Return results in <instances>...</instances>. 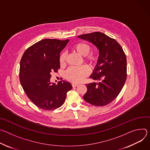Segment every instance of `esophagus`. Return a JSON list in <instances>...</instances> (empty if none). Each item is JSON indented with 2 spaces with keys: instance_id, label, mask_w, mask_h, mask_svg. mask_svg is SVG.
I'll return each mask as SVG.
<instances>
[{
  "instance_id": "34e87169",
  "label": "esophagus",
  "mask_w": 150,
  "mask_h": 150,
  "mask_svg": "<svg viewBox=\"0 0 150 150\" xmlns=\"http://www.w3.org/2000/svg\"><path fill=\"white\" fill-rule=\"evenodd\" d=\"M79 86L78 83H72V86L73 87H77Z\"/></svg>"
}]
</instances>
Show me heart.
Segmentation results:
<instances>
[{"instance_id": "b5f03b06", "label": "heart", "mask_w": 150, "mask_h": 150, "mask_svg": "<svg viewBox=\"0 0 150 150\" xmlns=\"http://www.w3.org/2000/svg\"><path fill=\"white\" fill-rule=\"evenodd\" d=\"M73 51L79 55L85 57L86 61L89 63L91 66H95L99 59V54L96 52L89 54L90 51V46L83 42L76 43L72 47ZM65 54L62 53L60 56L59 61L61 65L65 62ZM89 74V70L86 65L80 67H71L66 71L65 77L67 79L74 83H79L83 80L85 77Z\"/></svg>"}]
</instances>
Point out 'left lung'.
Here are the masks:
<instances>
[{
  "mask_svg": "<svg viewBox=\"0 0 150 150\" xmlns=\"http://www.w3.org/2000/svg\"><path fill=\"white\" fill-rule=\"evenodd\" d=\"M95 45L99 51V59L90 78L97 80L87 84L83 99L95 106L111 103L122 91L127 77L126 55L115 39L101 32L77 36Z\"/></svg>",
  "mask_w": 150,
  "mask_h": 150,
  "instance_id": "left-lung-1",
  "label": "left lung"
}]
</instances>
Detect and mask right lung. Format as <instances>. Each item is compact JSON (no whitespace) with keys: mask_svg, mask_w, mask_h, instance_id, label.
I'll use <instances>...</instances> for the list:
<instances>
[{"mask_svg":"<svg viewBox=\"0 0 150 150\" xmlns=\"http://www.w3.org/2000/svg\"><path fill=\"white\" fill-rule=\"evenodd\" d=\"M69 42V39L41 40L29 47L21 58V86L28 98L40 108H59L64 104L67 93L72 89L69 81L62 80L57 85L51 82V73L59 69L60 52Z\"/></svg>","mask_w":150,"mask_h":150,"instance_id":"add662e5","label":"right lung"}]
</instances>
